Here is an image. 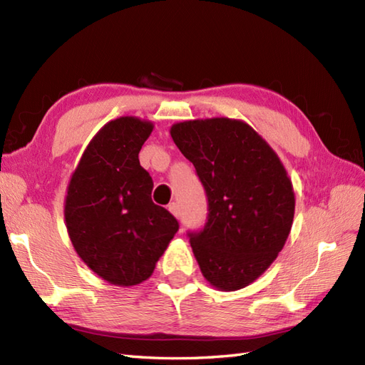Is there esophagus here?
Wrapping results in <instances>:
<instances>
[{
	"label": "esophagus",
	"instance_id": "1",
	"mask_svg": "<svg viewBox=\"0 0 365 365\" xmlns=\"http://www.w3.org/2000/svg\"><path fill=\"white\" fill-rule=\"evenodd\" d=\"M168 210L173 213L177 220H180V208H178V204L177 202H173V204H169V207H168Z\"/></svg>",
	"mask_w": 365,
	"mask_h": 365
}]
</instances>
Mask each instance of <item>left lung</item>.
Masks as SVG:
<instances>
[{"mask_svg": "<svg viewBox=\"0 0 365 365\" xmlns=\"http://www.w3.org/2000/svg\"><path fill=\"white\" fill-rule=\"evenodd\" d=\"M169 131L207 191L208 221L190 235L202 276L221 292L245 289L265 273L289 238L290 177L273 147L245 120H183Z\"/></svg>", "mask_w": 365, "mask_h": 365, "instance_id": "left-lung-1", "label": "left lung"}]
</instances>
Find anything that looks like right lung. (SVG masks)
I'll use <instances>...</instances> for the list:
<instances>
[{
	"label": "right lung",
	"instance_id": "obj_1",
	"mask_svg": "<svg viewBox=\"0 0 365 365\" xmlns=\"http://www.w3.org/2000/svg\"><path fill=\"white\" fill-rule=\"evenodd\" d=\"M152 131L153 122L136 115L105 123L67 187L64 220L73 250L113 285L149 279L178 230L174 216L152 202V177L139 165V150Z\"/></svg>",
	"mask_w": 365,
	"mask_h": 365
}]
</instances>
